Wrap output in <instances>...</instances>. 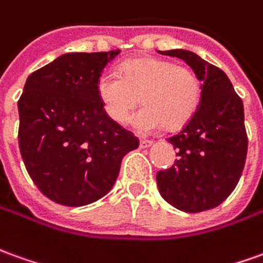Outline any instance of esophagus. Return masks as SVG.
Returning a JSON list of instances; mask_svg holds the SVG:
<instances>
[{
  "label": "esophagus",
  "instance_id": "esophagus-1",
  "mask_svg": "<svg viewBox=\"0 0 263 263\" xmlns=\"http://www.w3.org/2000/svg\"><path fill=\"white\" fill-rule=\"evenodd\" d=\"M151 145H152V141H149V139H141V141H139V146H141L142 149L149 148Z\"/></svg>",
  "mask_w": 263,
  "mask_h": 263
}]
</instances>
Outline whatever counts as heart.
Here are the masks:
<instances>
[{
  "instance_id": "b5f03b06",
  "label": "heart",
  "mask_w": 263,
  "mask_h": 263,
  "mask_svg": "<svg viewBox=\"0 0 263 263\" xmlns=\"http://www.w3.org/2000/svg\"><path fill=\"white\" fill-rule=\"evenodd\" d=\"M97 93L105 114L115 122L125 121L139 102L144 106L129 118L139 132L163 125L178 129L194 117L201 101V81L188 67L158 58H137L121 65V75L104 71L97 81Z\"/></svg>"
}]
</instances>
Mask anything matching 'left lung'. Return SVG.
I'll return each instance as SVG.
<instances>
[{"mask_svg": "<svg viewBox=\"0 0 263 263\" xmlns=\"http://www.w3.org/2000/svg\"><path fill=\"white\" fill-rule=\"evenodd\" d=\"M158 52L183 60L202 82L196 112L182 131L168 138L178 159L170 170L158 172V189L179 211H208L232 194L245 166L243 104L227 74L195 52L182 48Z\"/></svg>", "mask_w": 263, "mask_h": 263, "instance_id": "left-lung-1", "label": "left lung"}]
</instances>
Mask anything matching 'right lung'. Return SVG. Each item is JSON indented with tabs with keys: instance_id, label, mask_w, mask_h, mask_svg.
I'll use <instances>...</instances> for the list:
<instances>
[{
	"instance_id": "add662e5",
	"label": "right lung",
	"mask_w": 263,
	"mask_h": 263,
	"mask_svg": "<svg viewBox=\"0 0 263 263\" xmlns=\"http://www.w3.org/2000/svg\"><path fill=\"white\" fill-rule=\"evenodd\" d=\"M121 51L68 52L29 75L18 101L21 157L51 201L82 206L105 196L139 141L109 118L97 81Z\"/></svg>"
}]
</instances>
